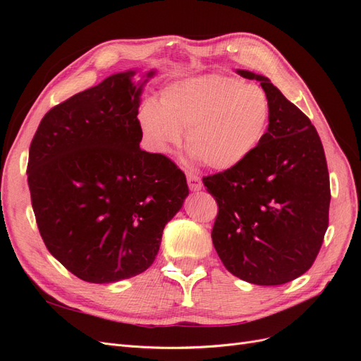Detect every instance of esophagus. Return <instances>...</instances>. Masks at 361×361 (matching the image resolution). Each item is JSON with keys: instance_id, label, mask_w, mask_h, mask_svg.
<instances>
[{"instance_id": "esophagus-1", "label": "esophagus", "mask_w": 361, "mask_h": 361, "mask_svg": "<svg viewBox=\"0 0 361 361\" xmlns=\"http://www.w3.org/2000/svg\"><path fill=\"white\" fill-rule=\"evenodd\" d=\"M187 179H188V187L191 191H200L203 183H202V179L197 176V174L194 173H187Z\"/></svg>"}]
</instances>
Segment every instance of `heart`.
<instances>
[{
    "label": "heart",
    "instance_id": "1",
    "mask_svg": "<svg viewBox=\"0 0 361 361\" xmlns=\"http://www.w3.org/2000/svg\"><path fill=\"white\" fill-rule=\"evenodd\" d=\"M269 118V101L259 85L211 73L167 85L161 106L147 102L141 108L138 125L157 154H170L187 133L191 158L226 171L260 147Z\"/></svg>",
    "mask_w": 361,
    "mask_h": 361
}]
</instances>
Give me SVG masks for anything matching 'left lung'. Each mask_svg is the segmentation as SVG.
Listing matches in <instances>:
<instances>
[{"label": "left lung", "mask_w": 361, "mask_h": 361, "mask_svg": "<svg viewBox=\"0 0 361 361\" xmlns=\"http://www.w3.org/2000/svg\"><path fill=\"white\" fill-rule=\"evenodd\" d=\"M256 80L271 108L260 147L243 166L203 178L218 203L212 243L233 276L277 286L302 276L329 227L330 176L321 138L298 106L267 76Z\"/></svg>", "instance_id": "obj_1"}]
</instances>
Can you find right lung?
<instances>
[{
    "instance_id": "right-lung-1",
    "label": "right lung",
    "mask_w": 361,
    "mask_h": 361,
    "mask_svg": "<svg viewBox=\"0 0 361 361\" xmlns=\"http://www.w3.org/2000/svg\"><path fill=\"white\" fill-rule=\"evenodd\" d=\"M118 72L49 110L28 155V187L40 236L73 276L114 283L145 272L162 231L188 197L167 157L140 149V96Z\"/></svg>"
}]
</instances>
